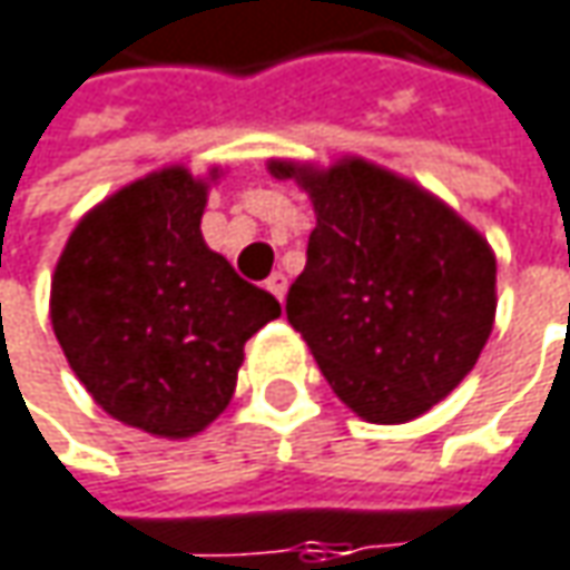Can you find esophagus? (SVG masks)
<instances>
[{"label":"esophagus","instance_id":"obj_1","mask_svg":"<svg viewBox=\"0 0 570 570\" xmlns=\"http://www.w3.org/2000/svg\"><path fill=\"white\" fill-rule=\"evenodd\" d=\"M267 289H271V293H274L277 299H284V296H286V277L281 274V271L267 277Z\"/></svg>","mask_w":570,"mask_h":570}]
</instances>
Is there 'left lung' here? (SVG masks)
I'll return each instance as SVG.
<instances>
[{
    "label": "left lung",
    "instance_id": "1",
    "mask_svg": "<svg viewBox=\"0 0 570 570\" xmlns=\"http://www.w3.org/2000/svg\"><path fill=\"white\" fill-rule=\"evenodd\" d=\"M267 170L296 180L316 213L286 318L322 377L367 422L429 413L493 332V248L435 193L364 157H271Z\"/></svg>",
    "mask_w": 570,
    "mask_h": 570
}]
</instances>
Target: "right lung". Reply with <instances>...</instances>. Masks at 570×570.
<instances>
[{
	"label": "right lung",
	"mask_w": 570,
	"mask_h": 570,
	"mask_svg": "<svg viewBox=\"0 0 570 570\" xmlns=\"http://www.w3.org/2000/svg\"><path fill=\"white\" fill-rule=\"evenodd\" d=\"M213 167H160L92 206L51 277V325L70 371L118 422L199 435L228 406L245 342L281 303L203 238Z\"/></svg>",
	"instance_id": "add662e5"
}]
</instances>
